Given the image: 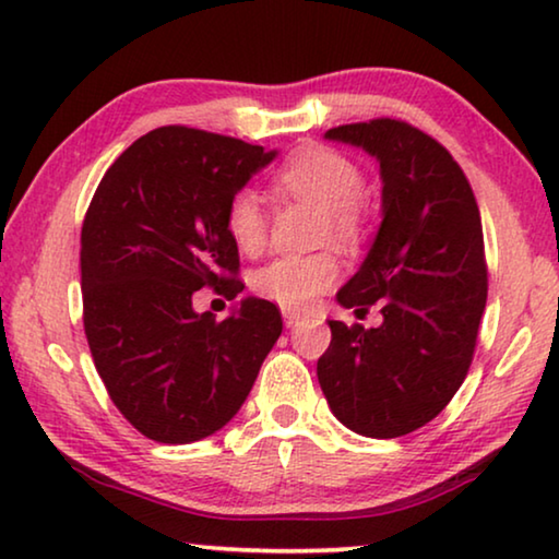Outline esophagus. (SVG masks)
Wrapping results in <instances>:
<instances>
[{
  "mask_svg": "<svg viewBox=\"0 0 559 559\" xmlns=\"http://www.w3.org/2000/svg\"><path fill=\"white\" fill-rule=\"evenodd\" d=\"M281 313H283V323H286L288 329L294 326V323H298V319L304 316V311H298V308H281Z\"/></svg>",
  "mask_w": 559,
  "mask_h": 559,
  "instance_id": "34e87169",
  "label": "esophagus"
}]
</instances>
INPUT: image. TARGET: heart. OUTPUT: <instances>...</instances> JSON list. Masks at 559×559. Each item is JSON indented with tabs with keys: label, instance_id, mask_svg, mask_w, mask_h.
<instances>
[{
	"label": "heart",
	"instance_id": "1",
	"mask_svg": "<svg viewBox=\"0 0 559 559\" xmlns=\"http://www.w3.org/2000/svg\"><path fill=\"white\" fill-rule=\"evenodd\" d=\"M273 188L281 195L321 207L326 215L321 236L326 240L354 243L364 233V173L352 157L336 150L319 145L298 150L273 175ZM226 226L240 251L251 255L261 251L269 236V221L255 193L240 190L230 198ZM338 271L341 263L331 251L281 255L255 273V290L258 296L283 308H306L321 294H326L338 278Z\"/></svg>",
	"mask_w": 559,
	"mask_h": 559
}]
</instances>
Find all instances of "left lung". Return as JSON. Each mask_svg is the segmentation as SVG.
I'll list each match as a JSON object with an SVG mask.
<instances>
[{
  "mask_svg": "<svg viewBox=\"0 0 559 559\" xmlns=\"http://www.w3.org/2000/svg\"><path fill=\"white\" fill-rule=\"evenodd\" d=\"M326 140L361 147L381 173V226L336 301L381 326L329 321L316 373L336 419L361 437L394 439L452 402L469 371L487 304L481 218L447 147L409 122L338 124Z\"/></svg>",
  "mask_w": 559,
  "mask_h": 559,
  "instance_id": "left-lung-1",
  "label": "left lung"
}]
</instances>
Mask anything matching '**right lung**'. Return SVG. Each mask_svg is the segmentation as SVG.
Returning <instances> with one entry per match:
<instances>
[{"label":"right lung","mask_w":559,"mask_h":559,"mask_svg":"<svg viewBox=\"0 0 559 559\" xmlns=\"http://www.w3.org/2000/svg\"><path fill=\"white\" fill-rule=\"evenodd\" d=\"M278 150L157 128L110 165L82 223V308L95 369L120 414L147 439L190 444L238 414L283 321L248 296L228 319L195 313L193 294L236 298L230 198Z\"/></svg>","instance_id":"1"}]
</instances>
